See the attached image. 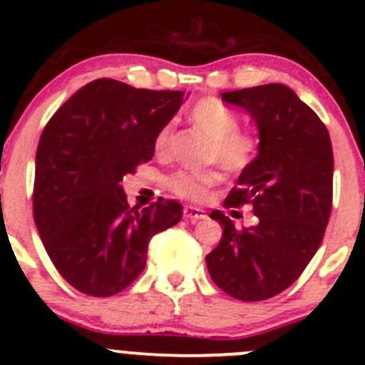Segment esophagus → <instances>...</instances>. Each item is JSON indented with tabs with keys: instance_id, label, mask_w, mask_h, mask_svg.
I'll use <instances>...</instances> for the list:
<instances>
[{
	"instance_id": "esophagus-1",
	"label": "esophagus",
	"mask_w": 365,
	"mask_h": 365,
	"mask_svg": "<svg viewBox=\"0 0 365 365\" xmlns=\"http://www.w3.org/2000/svg\"><path fill=\"white\" fill-rule=\"evenodd\" d=\"M183 213H185L187 220H190V222H197V220L205 219V212L201 208H196V206H185V210H183Z\"/></svg>"
}]
</instances>
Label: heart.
<instances>
[{"label": "heart", "mask_w": 365, "mask_h": 365, "mask_svg": "<svg viewBox=\"0 0 365 365\" xmlns=\"http://www.w3.org/2000/svg\"><path fill=\"white\" fill-rule=\"evenodd\" d=\"M190 120L212 141L210 162H219L231 173H242L252 165L259 152V138L251 130H242L240 118L233 109L217 98H203L190 111ZM175 123L162 125L155 135V152L165 155L171 146ZM222 180L217 169L205 171H178L168 178V187L178 196L192 201H206L212 189Z\"/></svg>", "instance_id": "obj_1"}]
</instances>
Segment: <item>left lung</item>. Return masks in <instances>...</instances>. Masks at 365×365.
<instances>
[{"instance_id": "8db88e82", "label": "left lung", "mask_w": 365, "mask_h": 365, "mask_svg": "<svg viewBox=\"0 0 365 365\" xmlns=\"http://www.w3.org/2000/svg\"><path fill=\"white\" fill-rule=\"evenodd\" d=\"M222 101L251 114L259 130L256 160L224 201L251 205L256 219L237 227L213 210L222 238L206 267L230 297L267 300L289 288L322 245L332 212V143L318 114L284 84L226 91Z\"/></svg>"}]
</instances>
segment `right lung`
Masks as SVG:
<instances>
[{"label":"right lung","instance_id":"obj_1","mask_svg":"<svg viewBox=\"0 0 365 365\" xmlns=\"http://www.w3.org/2000/svg\"><path fill=\"white\" fill-rule=\"evenodd\" d=\"M183 95L97 79L47 121L36 148L33 219L51 261L77 292L111 297L130 286L145 270L153 235L182 219L173 200L130 208L120 182L152 160L157 132Z\"/></svg>","mask_w":365,"mask_h":365}]
</instances>
